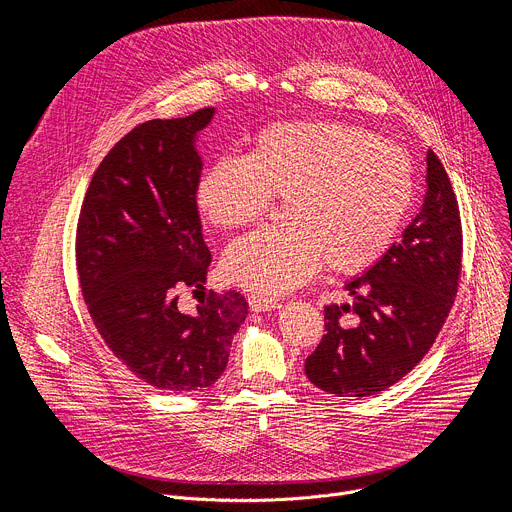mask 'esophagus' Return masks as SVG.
<instances>
[{"mask_svg":"<svg viewBox=\"0 0 512 512\" xmlns=\"http://www.w3.org/2000/svg\"><path fill=\"white\" fill-rule=\"evenodd\" d=\"M249 306L255 312H269V310L279 308V300L267 298V296H249Z\"/></svg>","mask_w":512,"mask_h":512,"instance_id":"obj_1","label":"esophagus"}]
</instances>
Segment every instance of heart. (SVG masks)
<instances>
[{"label":"heart","mask_w":512,"mask_h":512,"mask_svg":"<svg viewBox=\"0 0 512 512\" xmlns=\"http://www.w3.org/2000/svg\"><path fill=\"white\" fill-rule=\"evenodd\" d=\"M196 206L214 227L257 223L283 198L279 227L235 241L223 275L255 294L279 296L324 263L360 273L393 245L413 198L407 154L375 133L340 121H285L261 129L245 156L208 164Z\"/></svg>","instance_id":"heart-1"}]
</instances>
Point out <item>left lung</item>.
<instances>
[{
  "mask_svg": "<svg viewBox=\"0 0 512 512\" xmlns=\"http://www.w3.org/2000/svg\"><path fill=\"white\" fill-rule=\"evenodd\" d=\"M427 192L401 241L346 283L352 304L326 306V334L306 358V375L336 397H369L417 367L458 294L462 223L452 182L431 150ZM352 313V319H344Z\"/></svg>",
  "mask_w": 512,
  "mask_h": 512,
  "instance_id": "obj_1",
  "label": "left lung"
}]
</instances>
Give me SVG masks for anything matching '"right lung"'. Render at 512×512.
Instances as JSON below:
<instances>
[{
	"label": "right lung",
	"mask_w": 512,
	"mask_h": 512,
	"mask_svg": "<svg viewBox=\"0 0 512 512\" xmlns=\"http://www.w3.org/2000/svg\"><path fill=\"white\" fill-rule=\"evenodd\" d=\"M212 115L206 107L152 119L121 137L95 170L77 225V275L97 332L127 371L170 393L216 383L249 314L235 289L208 291L194 316L178 306L184 287L202 289L212 259L194 198V137Z\"/></svg>",
	"instance_id": "1"
}]
</instances>
